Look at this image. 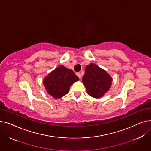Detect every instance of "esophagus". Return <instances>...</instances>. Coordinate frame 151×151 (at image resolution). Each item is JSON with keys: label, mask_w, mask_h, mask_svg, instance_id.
<instances>
[{"label": "esophagus", "mask_w": 151, "mask_h": 151, "mask_svg": "<svg viewBox=\"0 0 151 151\" xmlns=\"http://www.w3.org/2000/svg\"><path fill=\"white\" fill-rule=\"evenodd\" d=\"M76 75H77V76H78L79 78H81V73L78 72V73H76Z\"/></svg>", "instance_id": "34e87169"}]
</instances>
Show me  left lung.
<instances>
[{"label":"left lung","instance_id":"obj_1","mask_svg":"<svg viewBox=\"0 0 151 151\" xmlns=\"http://www.w3.org/2000/svg\"><path fill=\"white\" fill-rule=\"evenodd\" d=\"M82 81L91 96L100 98L110 88L112 78L105 70L94 63H91L85 68Z\"/></svg>","mask_w":151,"mask_h":151}]
</instances>
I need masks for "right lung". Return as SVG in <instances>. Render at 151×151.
<instances>
[{
    "mask_svg": "<svg viewBox=\"0 0 151 151\" xmlns=\"http://www.w3.org/2000/svg\"><path fill=\"white\" fill-rule=\"evenodd\" d=\"M78 80L72 70L60 65L45 77L43 84L47 93L55 99H59L66 95L71 85Z\"/></svg>",
    "mask_w": 151,
    "mask_h": 151,
    "instance_id": "right-lung-1",
    "label": "right lung"
}]
</instances>
